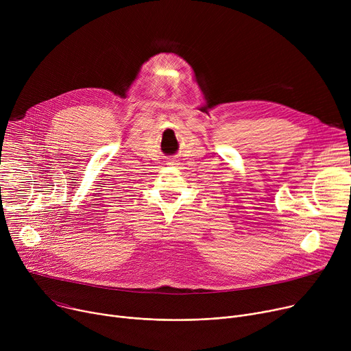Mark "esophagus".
<instances>
[{"mask_svg": "<svg viewBox=\"0 0 351 351\" xmlns=\"http://www.w3.org/2000/svg\"><path fill=\"white\" fill-rule=\"evenodd\" d=\"M175 162H176V159H175V158H169V159H168V162H167V165H176Z\"/></svg>", "mask_w": 351, "mask_h": 351, "instance_id": "esophagus-1", "label": "esophagus"}]
</instances>
